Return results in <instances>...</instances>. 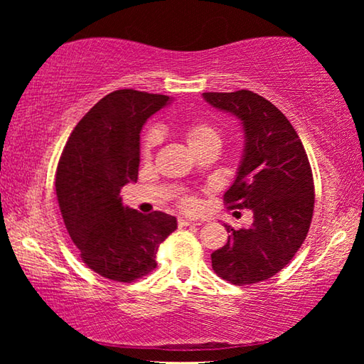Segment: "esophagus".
Returning <instances> with one entry per match:
<instances>
[{
  "label": "esophagus",
  "instance_id": "esophagus-1",
  "mask_svg": "<svg viewBox=\"0 0 364 364\" xmlns=\"http://www.w3.org/2000/svg\"><path fill=\"white\" fill-rule=\"evenodd\" d=\"M204 223V221H194V220H186V218H180L178 220V225L180 226H199V225H202Z\"/></svg>",
  "mask_w": 364,
  "mask_h": 364
}]
</instances>
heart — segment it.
<instances>
[{
    "label": "heart",
    "mask_w": 364,
    "mask_h": 364,
    "mask_svg": "<svg viewBox=\"0 0 364 364\" xmlns=\"http://www.w3.org/2000/svg\"><path fill=\"white\" fill-rule=\"evenodd\" d=\"M184 138H186V143L191 151L199 149V147L204 146H218L221 144V134L213 125L207 122H193L189 125L184 127ZM159 143V133L157 132H149L143 139V144H141V156L144 159H149L154 151V147ZM183 208L186 210H196L197 208V200L193 197H184L183 199Z\"/></svg>",
    "instance_id": "obj_1"
}]
</instances>
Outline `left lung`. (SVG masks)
Segmentation results:
<instances>
[{
    "label": "left lung",
    "mask_w": 364,
    "mask_h": 364,
    "mask_svg": "<svg viewBox=\"0 0 364 364\" xmlns=\"http://www.w3.org/2000/svg\"><path fill=\"white\" fill-rule=\"evenodd\" d=\"M202 96L241 122L244 151L225 202L254 213L247 230L225 225L230 236L212 254V267L231 284H254L279 273L305 241L315 208L310 162L291 122L263 96L249 90Z\"/></svg>",
    "instance_id": "obj_1"
}]
</instances>
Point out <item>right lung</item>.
Returning <instances> with one entry per match:
<instances>
[{"instance_id": "1", "label": "right lung", "mask_w": 364, "mask_h": 364, "mask_svg": "<svg viewBox=\"0 0 364 364\" xmlns=\"http://www.w3.org/2000/svg\"><path fill=\"white\" fill-rule=\"evenodd\" d=\"M167 104L164 95L117 90L77 123L60 156L56 194L65 228L86 267L107 279L151 273L159 245L176 230L171 215H143L120 197L138 180L143 125Z\"/></svg>"}]
</instances>
